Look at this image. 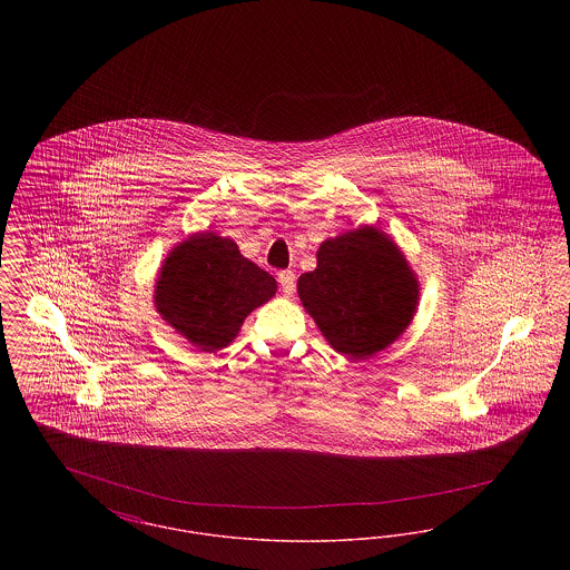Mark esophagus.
Wrapping results in <instances>:
<instances>
[{
  "mask_svg": "<svg viewBox=\"0 0 570 570\" xmlns=\"http://www.w3.org/2000/svg\"><path fill=\"white\" fill-rule=\"evenodd\" d=\"M277 282L282 286V293L284 295H293L295 293V284H297V277L293 272H279L277 273Z\"/></svg>",
  "mask_w": 570,
  "mask_h": 570,
  "instance_id": "esophagus-1",
  "label": "esophagus"
}]
</instances>
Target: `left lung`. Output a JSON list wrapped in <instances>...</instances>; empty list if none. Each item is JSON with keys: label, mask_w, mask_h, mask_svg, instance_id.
Instances as JSON below:
<instances>
[{"label": "left lung", "mask_w": 570, "mask_h": 570, "mask_svg": "<svg viewBox=\"0 0 570 570\" xmlns=\"http://www.w3.org/2000/svg\"><path fill=\"white\" fill-rule=\"evenodd\" d=\"M318 267L298 277V298L337 353L365 358L410 325L419 282L404 254L374 228L328 239Z\"/></svg>", "instance_id": "1"}]
</instances>
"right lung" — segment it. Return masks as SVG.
I'll list each match as a JSON object with an SVG mask.
<instances>
[{
	"instance_id": "right-lung-1",
	"label": "right lung",
	"mask_w": 570,
	"mask_h": 570,
	"mask_svg": "<svg viewBox=\"0 0 570 570\" xmlns=\"http://www.w3.org/2000/svg\"><path fill=\"white\" fill-rule=\"evenodd\" d=\"M272 275L242 256L233 239L194 235L164 261L156 307L200 351L228 346L245 316L275 295Z\"/></svg>"
}]
</instances>
